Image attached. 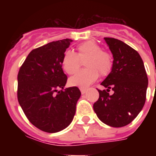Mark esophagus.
<instances>
[{
    "mask_svg": "<svg viewBox=\"0 0 156 156\" xmlns=\"http://www.w3.org/2000/svg\"><path fill=\"white\" fill-rule=\"evenodd\" d=\"M80 90H81V93H82L83 95L87 92V89H86V88H80Z\"/></svg>",
    "mask_w": 156,
    "mask_h": 156,
    "instance_id": "1",
    "label": "esophagus"
}]
</instances>
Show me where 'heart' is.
<instances>
[{"mask_svg":"<svg viewBox=\"0 0 156 156\" xmlns=\"http://www.w3.org/2000/svg\"><path fill=\"white\" fill-rule=\"evenodd\" d=\"M78 52L71 50L64 52L61 59V66L66 73L73 74L80 66V60L84 61L87 68L81 69L69 79L72 87L86 88L97 80L99 73L105 77L111 73L113 67V59L111 54L103 51L102 48L93 40H88L77 47Z\"/></svg>","mask_w":156,"mask_h":156,"instance_id":"heart-1","label":"heart"}]
</instances>
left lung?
I'll return each mask as SVG.
<instances>
[{
	"mask_svg": "<svg viewBox=\"0 0 156 156\" xmlns=\"http://www.w3.org/2000/svg\"><path fill=\"white\" fill-rule=\"evenodd\" d=\"M113 56L111 73L102 82L106 90H98L100 97L94 111L100 121L112 127H122L133 121L146 101L148 78L138 52L121 40L104 38ZM114 90L109 95L110 89Z\"/></svg>",
	"mask_w": 156,
	"mask_h": 156,
	"instance_id": "obj_1",
	"label": "left lung"
}]
</instances>
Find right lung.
Here are the masks:
<instances>
[{"instance_id": "obj_1", "label": "right lung", "mask_w": 156, "mask_h": 156, "mask_svg": "<svg viewBox=\"0 0 156 156\" xmlns=\"http://www.w3.org/2000/svg\"><path fill=\"white\" fill-rule=\"evenodd\" d=\"M73 40H57L33 49L19 69L18 100L30 123L56 133L73 121L81 96L77 87L66 88L67 76L61 59Z\"/></svg>"}]
</instances>
